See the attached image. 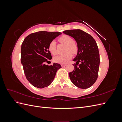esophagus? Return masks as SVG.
<instances>
[{"label": "esophagus", "mask_w": 122, "mask_h": 122, "mask_svg": "<svg viewBox=\"0 0 122 122\" xmlns=\"http://www.w3.org/2000/svg\"><path fill=\"white\" fill-rule=\"evenodd\" d=\"M66 66V65H65V64H61V67H62V68H64V67H65Z\"/></svg>", "instance_id": "esophagus-1"}]
</instances>
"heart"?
<instances>
[{
    "instance_id": "b5f03b06",
    "label": "heart",
    "mask_w": 122,
    "mask_h": 122,
    "mask_svg": "<svg viewBox=\"0 0 122 122\" xmlns=\"http://www.w3.org/2000/svg\"><path fill=\"white\" fill-rule=\"evenodd\" d=\"M58 41L61 43L66 44L65 52L66 53L55 56L53 61L54 62L59 64H66L72 57V54L71 53L74 54L76 53L78 48L76 44L73 41V39L68 35H64L61 36L58 38ZM48 50L51 54H56V42L54 40L51 41L50 42L48 45Z\"/></svg>"
}]
</instances>
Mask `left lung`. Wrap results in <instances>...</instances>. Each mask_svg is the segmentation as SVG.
<instances>
[{"mask_svg":"<svg viewBox=\"0 0 122 122\" xmlns=\"http://www.w3.org/2000/svg\"><path fill=\"white\" fill-rule=\"evenodd\" d=\"M72 36L77 44L78 52L73 60L74 70L69 73L70 78L75 86L86 89L93 86L97 80L100 65V55L96 42L87 33L80 29L63 31Z\"/></svg>","mask_w":122,"mask_h":122,"instance_id":"8db88e82","label":"left lung"}]
</instances>
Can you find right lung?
Wrapping results in <instances>:
<instances>
[{
  "label": "right lung",
  "mask_w": 122,
  "mask_h": 122,
  "mask_svg": "<svg viewBox=\"0 0 122 122\" xmlns=\"http://www.w3.org/2000/svg\"><path fill=\"white\" fill-rule=\"evenodd\" d=\"M61 34L60 32L40 31L29 35L21 45V61L26 78L33 86L43 88L52 83L60 64L46 65L52 58L48 50L51 41Z\"/></svg>",
  "instance_id": "obj_1"
}]
</instances>
